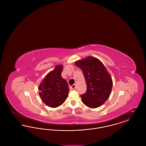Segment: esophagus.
I'll list each match as a JSON object with an SVG mask.
<instances>
[{
    "instance_id": "esophagus-1",
    "label": "esophagus",
    "mask_w": 146,
    "mask_h": 146,
    "mask_svg": "<svg viewBox=\"0 0 146 146\" xmlns=\"http://www.w3.org/2000/svg\"><path fill=\"white\" fill-rule=\"evenodd\" d=\"M70 88H71L72 90H74V89H76V84H74V85H72V86H70Z\"/></svg>"
}]
</instances>
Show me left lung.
<instances>
[{
  "label": "left lung",
  "mask_w": 146,
  "mask_h": 146,
  "mask_svg": "<svg viewBox=\"0 0 146 146\" xmlns=\"http://www.w3.org/2000/svg\"><path fill=\"white\" fill-rule=\"evenodd\" d=\"M83 70L87 90L81 95L84 104L91 108L104 104L111 93L113 82L103 63L97 58L89 56L75 62Z\"/></svg>",
  "instance_id": "obj_1"
}]
</instances>
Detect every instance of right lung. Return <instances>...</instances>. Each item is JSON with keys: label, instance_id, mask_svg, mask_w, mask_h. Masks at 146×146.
Returning a JSON list of instances; mask_svg holds the SVG:
<instances>
[{"label": "right lung", "instance_id": "add662e5", "mask_svg": "<svg viewBox=\"0 0 146 146\" xmlns=\"http://www.w3.org/2000/svg\"><path fill=\"white\" fill-rule=\"evenodd\" d=\"M63 66L57 65L43 79L39 86V95L42 102L51 108L63 104L70 91L66 80L61 76Z\"/></svg>", "mask_w": 146, "mask_h": 146}]
</instances>
